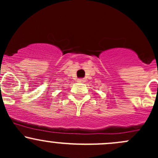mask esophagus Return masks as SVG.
I'll return each mask as SVG.
<instances>
[{
  "label": "esophagus",
  "mask_w": 158,
  "mask_h": 158,
  "mask_svg": "<svg viewBox=\"0 0 158 158\" xmlns=\"http://www.w3.org/2000/svg\"><path fill=\"white\" fill-rule=\"evenodd\" d=\"M77 81H78V82H84L85 80L84 79H79Z\"/></svg>",
  "instance_id": "34e87169"
}]
</instances>
